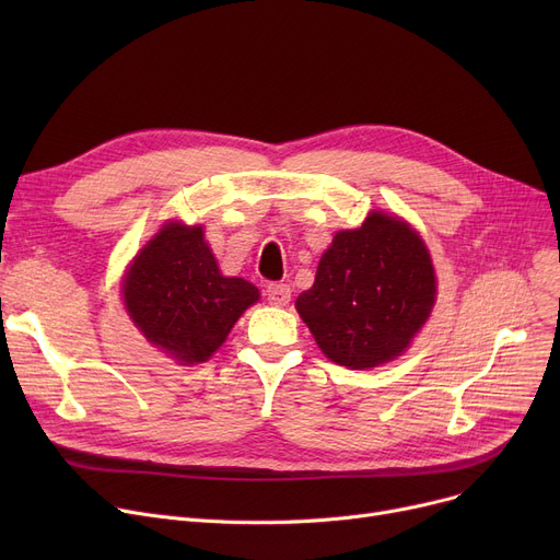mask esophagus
<instances>
[{
  "instance_id": "1",
  "label": "esophagus",
  "mask_w": 560,
  "mask_h": 560,
  "mask_svg": "<svg viewBox=\"0 0 560 560\" xmlns=\"http://www.w3.org/2000/svg\"><path fill=\"white\" fill-rule=\"evenodd\" d=\"M265 298L275 306H285L290 302V285L285 283H270L265 288Z\"/></svg>"
}]
</instances>
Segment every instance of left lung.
Masks as SVG:
<instances>
[{
    "instance_id": "8db88e82",
    "label": "left lung",
    "mask_w": 560,
    "mask_h": 560,
    "mask_svg": "<svg viewBox=\"0 0 560 560\" xmlns=\"http://www.w3.org/2000/svg\"><path fill=\"white\" fill-rule=\"evenodd\" d=\"M433 304L435 272L424 241L384 211L334 235L315 283L295 302L322 354L349 370L401 357Z\"/></svg>"
}]
</instances>
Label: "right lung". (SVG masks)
<instances>
[{
    "label": "right lung",
    "instance_id": "add662e5",
    "mask_svg": "<svg viewBox=\"0 0 560 560\" xmlns=\"http://www.w3.org/2000/svg\"><path fill=\"white\" fill-rule=\"evenodd\" d=\"M122 298L147 340L182 365H195L220 349L258 302V288L222 277L201 226L167 222L131 260Z\"/></svg>",
    "mask_w": 560,
    "mask_h": 560
}]
</instances>
